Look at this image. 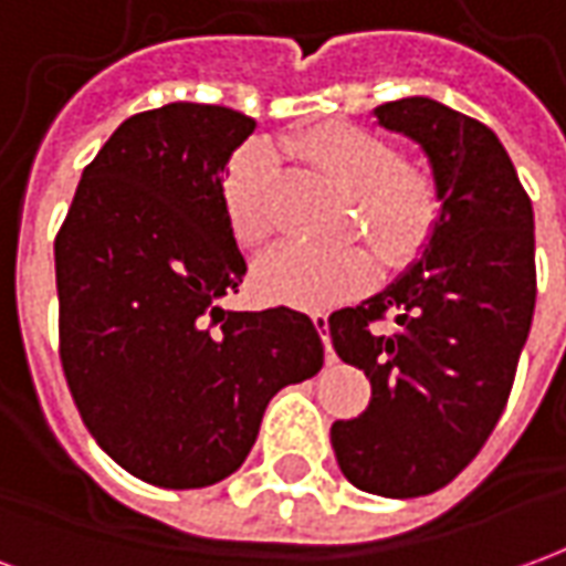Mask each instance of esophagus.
Wrapping results in <instances>:
<instances>
[{"mask_svg": "<svg viewBox=\"0 0 566 566\" xmlns=\"http://www.w3.org/2000/svg\"><path fill=\"white\" fill-rule=\"evenodd\" d=\"M312 324L318 327L321 333V343H324V355H327V364H333L336 360V355H333V345H331V321H327V312H315L312 315Z\"/></svg>", "mask_w": 566, "mask_h": 566, "instance_id": "1", "label": "esophagus"}]
</instances>
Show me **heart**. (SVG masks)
Masks as SVG:
<instances>
[{"instance_id": "1", "label": "heart", "mask_w": 566, "mask_h": 566, "mask_svg": "<svg viewBox=\"0 0 566 566\" xmlns=\"http://www.w3.org/2000/svg\"><path fill=\"white\" fill-rule=\"evenodd\" d=\"M308 169L352 193L348 233L367 230L385 266L403 270L430 245L446 209L442 185L424 163L409 160L381 133L355 124H321L279 142ZM279 160L266 145H245L227 163L221 202L230 233L242 248L270 242L272 185ZM379 263L364 245L321 248L284 245L260 260L254 270L258 291L272 303L294 308H331L352 300L376 282Z\"/></svg>"}]
</instances>
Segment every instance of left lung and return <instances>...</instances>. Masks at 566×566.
<instances>
[{"instance_id":"1","label":"left lung","mask_w":566,"mask_h":566,"mask_svg":"<svg viewBox=\"0 0 566 566\" xmlns=\"http://www.w3.org/2000/svg\"><path fill=\"white\" fill-rule=\"evenodd\" d=\"M376 115L427 150L446 209L400 282L331 315L336 355L373 385L360 416L333 421L331 442L355 488L421 497L473 461L506 409L534 318V209L506 148L475 117L424 96ZM388 317L398 327L385 334Z\"/></svg>"}]
</instances>
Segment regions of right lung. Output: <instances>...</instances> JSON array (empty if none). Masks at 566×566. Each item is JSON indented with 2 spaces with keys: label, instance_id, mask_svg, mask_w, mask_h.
<instances>
[{
  "label": "right lung",
  "instance_id": "add662e5",
  "mask_svg": "<svg viewBox=\"0 0 566 566\" xmlns=\"http://www.w3.org/2000/svg\"><path fill=\"white\" fill-rule=\"evenodd\" d=\"M254 127L206 103L127 117L87 163L54 239L69 394L99 449L150 485L235 473L266 403L324 364L303 312L218 306L248 270L221 178Z\"/></svg>",
  "mask_w": 566,
  "mask_h": 566
}]
</instances>
